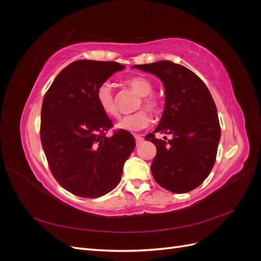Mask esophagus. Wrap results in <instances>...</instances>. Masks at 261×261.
<instances>
[{
  "mask_svg": "<svg viewBox=\"0 0 261 261\" xmlns=\"http://www.w3.org/2000/svg\"><path fill=\"white\" fill-rule=\"evenodd\" d=\"M135 139H136V144L137 145H140L144 141V138H143V136H141V135H135Z\"/></svg>",
  "mask_w": 261,
  "mask_h": 261,
  "instance_id": "34e87169",
  "label": "esophagus"
}]
</instances>
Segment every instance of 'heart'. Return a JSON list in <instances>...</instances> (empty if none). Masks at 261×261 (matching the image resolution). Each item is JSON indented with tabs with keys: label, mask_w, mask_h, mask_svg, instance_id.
<instances>
[{
	"label": "heart",
	"mask_w": 261,
	"mask_h": 261,
	"mask_svg": "<svg viewBox=\"0 0 261 261\" xmlns=\"http://www.w3.org/2000/svg\"><path fill=\"white\" fill-rule=\"evenodd\" d=\"M126 85L129 88L140 96V101L138 102L137 109L143 108V106L150 112L159 111V103L158 101L150 96L153 91V87L147 78L135 76L126 81ZM96 98L99 107L106 114L112 117H117L120 115L118 107L114 97V93L111 89V86L108 83L101 84L96 92ZM150 116L145 111H139L135 114L127 115L123 117L122 120L117 123V127L126 132H138L146 128L150 124Z\"/></svg>",
	"instance_id": "heart-1"
}]
</instances>
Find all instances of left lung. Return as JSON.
<instances>
[{"mask_svg":"<svg viewBox=\"0 0 261 261\" xmlns=\"http://www.w3.org/2000/svg\"><path fill=\"white\" fill-rule=\"evenodd\" d=\"M133 67L155 75L164 86L161 120L146 136L156 147L153 178L175 194L191 192L207 178L216 162L221 128L211 93L191 69L171 61ZM155 132L171 133L173 138L158 140Z\"/></svg>","mask_w":261,"mask_h":261,"instance_id":"left-lung-1","label":"left lung"}]
</instances>
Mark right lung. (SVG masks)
Here are the masks:
<instances>
[{"instance_id":"obj_1","label":"right lung","mask_w":261,"mask_h":261,"mask_svg":"<svg viewBox=\"0 0 261 261\" xmlns=\"http://www.w3.org/2000/svg\"><path fill=\"white\" fill-rule=\"evenodd\" d=\"M124 68L116 62H73L55 77L43 98V151L58 183L76 196L97 198L111 192L135 149L128 132L107 136L113 124L96 98L98 87Z\"/></svg>"}]
</instances>
